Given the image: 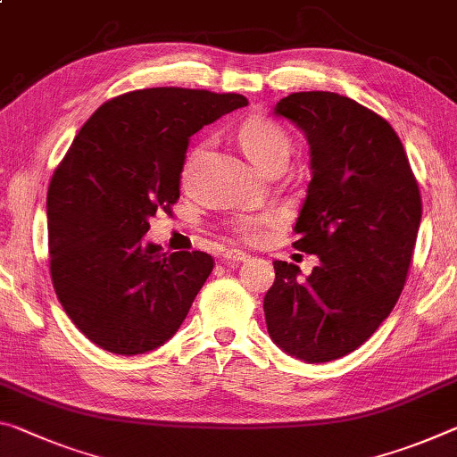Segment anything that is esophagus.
Segmentation results:
<instances>
[{"label": "esophagus", "instance_id": "34e87169", "mask_svg": "<svg viewBox=\"0 0 457 457\" xmlns=\"http://www.w3.org/2000/svg\"><path fill=\"white\" fill-rule=\"evenodd\" d=\"M248 260V254L242 250H228L226 254H223V262H245Z\"/></svg>", "mask_w": 457, "mask_h": 457}]
</instances>
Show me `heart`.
I'll list each match as a JSON object with an SVG mask.
<instances>
[{"label": "heart", "mask_w": 457, "mask_h": 457, "mask_svg": "<svg viewBox=\"0 0 457 457\" xmlns=\"http://www.w3.org/2000/svg\"><path fill=\"white\" fill-rule=\"evenodd\" d=\"M237 137H240V144L245 150V154H248L252 161H254V164H258L262 170L270 169V166L278 162L287 164L288 156H291L293 152V140L287 129L282 128L278 121L264 118V115H252V118L245 120L240 129H237ZM197 154L199 152H195L189 161H187L183 172L185 179L191 175L193 162ZM264 221L266 217H245L236 229L237 236L248 242L256 240L260 236V226H262Z\"/></svg>", "instance_id": "b5f03b06"}]
</instances>
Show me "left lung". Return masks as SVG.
I'll return each instance as SVG.
<instances>
[{"label":"left lung","instance_id":"8db88e82","mask_svg":"<svg viewBox=\"0 0 457 457\" xmlns=\"http://www.w3.org/2000/svg\"><path fill=\"white\" fill-rule=\"evenodd\" d=\"M274 113L311 146V183L295 223L296 250L320 256L307 280L274 260L266 328L280 350L309 364L345 356L395 309L415 250L421 195L407 152L385 118L350 97L301 91Z\"/></svg>","mask_w":457,"mask_h":457}]
</instances>
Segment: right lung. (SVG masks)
Instances as JSON below:
<instances>
[{"label":"right lung","mask_w":457,"mask_h":457,"mask_svg":"<svg viewBox=\"0 0 457 457\" xmlns=\"http://www.w3.org/2000/svg\"><path fill=\"white\" fill-rule=\"evenodd\" d=\"M248 105L237 93L152 87L105 101L48 187L50 277L64 313L93 344L134 356L175 336L213 270L205 252L166 254L144 240L172 213L189 137Z\"/></svg>","instance_id":"1"}]
</instances>
